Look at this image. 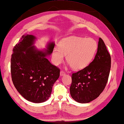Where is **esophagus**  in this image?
Instances as JSON below:
<instances>
[{"instance_id":"esophagus-1","label":"esophagus","mask_w":124,"mask_h":124,"mask_svg":"<svg viewBox=\"0 0 124 124\" xmlns=\"http://www.w3.org/2000/svg\"><path fill=\"white\" fill-rule=\"evenodd\" d=\"M65 75V73L64 72V71H62V70L60 71V76H64Z\"/></svg>"}]
</instances>
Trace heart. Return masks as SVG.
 <instances>
[{"label":"heart","instance_id":"1","mask_svg":"<svg viewBox=\"0 0 124 124\" xmlns=\"http://www.w3.org/2000/svg\"><path fill=\"white\" fill-rule=\"evenodd\" d=\"M98 48L97 41L92 38H66L60 41L59 46L54 48L52 59L54 64L58 65L65 55L66 60L73 70H81L92 62Z\"/></svg>","mask_w":124,"mask_h":124}]
</instances>
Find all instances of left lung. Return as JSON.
I'll return each mask as SVG.
<instances>
[{"mask_svg":"<svg viewBox=\"0 0 124 124\" xmlns=\"http://www.w3.org/2000/svg\"><path fill=\"white\" fill-rule=\"evenodd\" d=\"M110 67V55L100 38L94 60L84 69L72 74L70 87L71 98L81 103L90 102L97 98L106 87Z\"/></svg>","mask_w":124,"mask_h":124,"instance_id":"left-lung-1","label":"left lung"}]
</instances>
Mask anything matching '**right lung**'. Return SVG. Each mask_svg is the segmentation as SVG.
<instances>
[{
  "instance_id": "right-lung-1",
  "label": "right lung",
  "mask_w": 124,
  "mask_h": 124,
  "mask_svg": "<svg viewBox=\"0 0 124 124\" xmlns=\"http://www.w3.org/2000/svg\"><path fill=\"white\" fill-rule=\"evenodd\" d=\"M37 38L25 34L15 46L11 57V74L17 91L25 99L42 103L50 97L52 89L60 75V70L46 57L53 53L55 43L49 42L46 49L38 50Z\"/></svg>"
}]
</instances>
